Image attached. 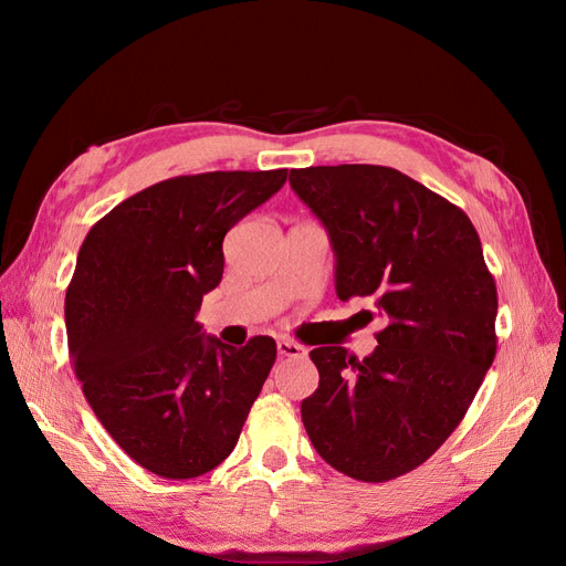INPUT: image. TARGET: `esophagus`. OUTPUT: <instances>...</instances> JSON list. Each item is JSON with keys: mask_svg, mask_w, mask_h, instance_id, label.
<instances>
[{"mask_svg": "<svg viewBox=\"0 0 566 566\" xmlns=\"http://www.w3.org/2000/svg\"><path fill=\"white\" fill-rule=\"evenodd\" d=\"M279 354H281L283 358H300V356H304L306 352H304L302 345H297V342L281 339V342H279Z\"/></svg>", "mask_w": 566, "mask_h": 566, "instance_id": "esophagus-1", "label": "esophagus"}]
</instances>
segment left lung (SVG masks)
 <instances>
[{
    "instance_id": "obj_1",
    "label": "left lung",
    "mask_w": 566,
    "mask_h": 566,
    "mask_svg": "<svg viewBox=\"0 0 566 566\" xmlns=\"http://www.w3.org/2000/svg\"><path fill=\"white\" fill-rule=\"evenodd\" d=\"M290 186L328 229L337 297H373L385 321L364 361L312 349L321 380L302 422L331 468L389 482L453 434L482 387L499 342L495 281L470 217L399 169L304 167Z\"/></svg>"
}]
</instances>
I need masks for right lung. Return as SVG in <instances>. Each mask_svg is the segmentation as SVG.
<instances>
[{
    "mask_svg": "<svg viewBox=\"0 0 566 566\" xmlns=\"http://www.w3.org/2000/svg\"><path fill=\"white\" fill-rule=\"evenodd\" d=\"M287 169L205 172L153 184L92 227L65 293L67 354L84 399L134 462L193 479L224 462L276 361L205 337L196 314L224 273L227 231Z\"/></svg>",
    "mask_w": 566,
    "mask_h": 566,
    "instance_id": "right-lung-1",
    "label": "right lung"
}]
</instances>
